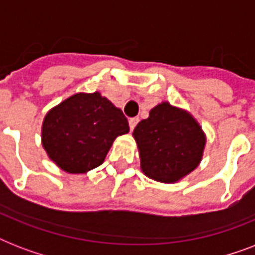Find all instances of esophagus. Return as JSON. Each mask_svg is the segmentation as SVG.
Segmentation results:
<instances>
[{
	"instance_id": "34e87169",
	"label": "esophagus",
	"mask_w": 255,
	"mask_h": 255,
	"mask_svg": "<svg viewBox=\"0 0 255 255\" xmlns=\"http://www.w3.org/2000/svg\"><path fill=\"white\" fill-rule=\"evenodd\" d=\"M137 123H139V118H131L129 119V128H131V131H133V128L136 127Z\"/></svg>"
}]
</instances>
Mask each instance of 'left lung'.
Listing matches in <instances>:
<instances>
[{
	"instance_id": "8db88e82",
	"label": "left lung",
	"mask_w": 255,
	"mask_h": 255,
	"mask_svg": "<svg viewBox=\"0 0 255 255\" xmlns=\"http://www.w3.org/2000/svg\"><path fill=\"white\" fill-rule=\"evenodd\" d=\"M141 169L156 181L174 182L201 161L205 135L196 120L169 103L156 106L133 129Z\"/></svg>"
}]
</instances>
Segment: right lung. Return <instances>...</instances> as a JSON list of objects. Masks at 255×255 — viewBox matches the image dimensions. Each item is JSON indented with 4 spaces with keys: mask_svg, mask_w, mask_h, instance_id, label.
Wrapping results in <instances>:
<instances>
[{
    "mask_svg": "<svg viewBox=\"0 0 255 255\" xmlns=\"http://www.w3.org/2000/svg\"><path fill=\"white\" fill-rule=\"evenodd\" d=\"M129 131L127 118L99 92L77 94L46 115L42 144L58 167L85 173L99 167L114 140Z\"/></svg>",
    "mask_w": 255,
    "mask_h": 255,
    "instance_id": "add662e5",
    "label": "right lung"
}]
</instances>
